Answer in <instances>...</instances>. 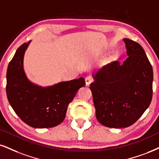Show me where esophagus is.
Returning a JSON list of instances; mask_svg holds the SVG:
<instances>
[{
	"mask_svg": "<svg viewBox=\"0 0 159 159\" xmlns=\"http://www.w3.org/2000/svg\"><path fill=\"white\" fill-rule=\"evenodd\" d=\"M93 79L91 77V76H87V77L85 78V84L87 86H89L91 84L93 83Z\"/></svg>",
	"mask_w": 159,
	"mask_h": 159,
	"instance_id": "esophagus-1",
	"label": "esophagus"
}]
</instances>
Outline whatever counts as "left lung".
Returning a JSON list of instances; mask_svg holds the SVG:
<instances>
[{
    "label": "left lung",
    "mask_w": 159,
    "mask_h": 159,
    "mask_svg": "<svg viewBox=\"0 0 159 159\" xmlns=\"http://www.w3.org/2000/svg\"><path fill=\"white\" fill-rule=\"evenodd\" d=\"M128 57L122 64L113 62L92 74L97 120L111 128L134 124L148 108L152 97V68L138 43L123 39Z\"/></svg>",
    "instance_id": "8db88e82"
}]
</instances>
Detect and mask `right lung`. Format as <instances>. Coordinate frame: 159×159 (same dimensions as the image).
Wrapping results in <instances>:
<instances>
[{"mask_svg": "<svg viewBox=\"0 0 159 159\" xmlns=\"http://www.w3.org/2000/svg\"><path fill=\"white\" fill-rule=\"evenodd\" d=\"M31 40L17 48L8 66L7 95L16 114L25 124L35 128L60 125L66 117L69 103L78 90L85 85L80 77L42 87L28 79L23 68V58Z\"/></svg>", "mask_w": 159, "mask_h": 159, "instance_id": "obj_1", "label": "right lung"}]
</instances>
